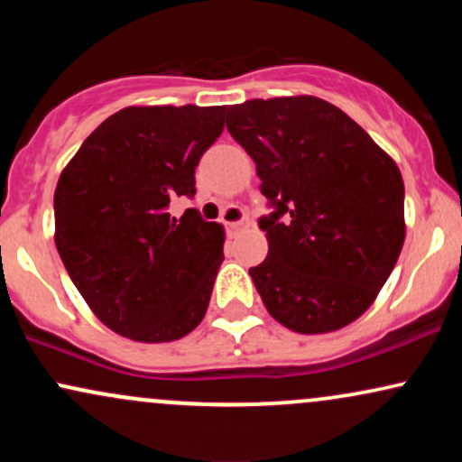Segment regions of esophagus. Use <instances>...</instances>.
<instances>
[{
  "label": "esophagus",
  "mask_w": 462,
  "mask_h": 462,
  "mask_svg": "<svg viewBox=\"0 0 462 462\" xmlns=\"http://www.w3.org/2000/svg\"><path fill=\"white\" fill-rule=\"evenodd\" d=\"M227 227H230L232 232L247 230V227H249V219H247V217H243V219H238V221H230V224H227Z\"/></svg>",
  "instance_id": "34e87169"
}]
</instances>
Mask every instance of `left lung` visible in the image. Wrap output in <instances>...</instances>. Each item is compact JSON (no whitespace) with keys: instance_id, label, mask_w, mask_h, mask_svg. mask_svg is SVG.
<instances>
[{"instance_id":"8db88e82","label":"left lung","mask_w":462,"mask_h":462,"mask_svg":"<svg viewBox=\"0 0 462 462\" xmlns=\"http://www.w3.org/2000/svg\"><path fill=\"white\" fill-rule=\"evenodd\" d=\"M226 125L273 206L258 221L269 254L249 269L264 309L300 334L356 321L404 245V180L393 158L312 95L227 106Z\"/></svg>"}]
</instances>
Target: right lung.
Here are the masks:
<instances>
[{
    "label": "right lung",
    "instance_id": "add662e5",
    "mask_svg": "<svg viewBox=\"0 0 462 462\" xmlns=\"http://www.w3.org/2000/svg\"><path fill=\"white\" fill-rule=\"evenodd\" d=\"M226 106H128L110 115L62 169L56 249L104 326L169 343L199 326L224 263V226L195 208V167L224 132Z\"/></svg>",
    "mask_w": 462,
    "mask_h": 462
}]
</instances>
